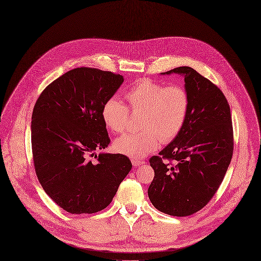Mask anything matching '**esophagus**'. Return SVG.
Instances as JSON below:
<instances>
[{
    "instance_id": "1",
    "label": "esophagus",
    "mask_w": 261,
    "mask_h": 261,
    "mask_svg": "<svg viewBox=\"0 0 261 261\" xmlns=\"http://www.w3.org/2000/svg\"><path fill=\"white\" fill-rule=\"evenodd\" d=\"M131 162H132V165H133L134 167H137V166H139V165H141V164L144 163L143 161H140V160H137V159H132Z\"/></svg>"
}]
</instances>
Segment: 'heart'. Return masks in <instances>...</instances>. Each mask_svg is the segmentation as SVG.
Wrapping results in <instances>:
<instances>
[{"label": "heart", "instance_id": "b5f03b06", "mask_svg": "<svg viewBox=\"0 0 261 261\" xmlns=\"http://www.w3.org/2000/svg\"><path fill=\"white\" fill-rule=\"evenodd\" d=\"M128 107L117 97L109 98L102 106L106 125L116 133L126 130L130 112L140 114L137 133H128L115 141L120 153L140 159L155 150L162 141L168 143L181 131L190 108L187 90L179 85L164 86L149 79L137 81L126 93Z\"/></svg>", "mask_w": 261, "mask_h": 261}]
</instances>
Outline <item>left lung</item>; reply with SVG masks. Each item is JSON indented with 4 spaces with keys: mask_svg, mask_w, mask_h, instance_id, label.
Returning a JSON list of instances; mask_svg holds the SVG:
<instances>
[{
    "mask_svg": "<svg viewBox=\"0 0 261 261\" xmlns=\"http://www.w3.org/2000/svg\"><path fill=\"white\" fill-rule=\"evenodd\" d=\"M163 74L185 76L190 108L185 125L149 164L154 177L147 194L159 211L189 216L204 208L220 187L233 152L229 105L222 91L190 66Z\"/></svg>",
    "mask_w": 261,
    "mask_h": 261,
    "instance_id": "obj_1",
    "label": "left lung"
}]
</instances>
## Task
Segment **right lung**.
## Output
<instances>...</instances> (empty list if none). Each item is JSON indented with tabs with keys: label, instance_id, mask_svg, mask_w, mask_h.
Segmentation results:
<instances>
[{
	"label": "right lung",
	"instance_id": "obj_1",
	"mask_svg": "<svg viewBox=\"0 0 261 261\" xmlns=\"http://www.w3.org/2000/svg\"><path fill=\"white\" fill-rule=\"evenodd\" d=\"M123 75L92 67L68 70L39 96L32 116V149L45 193L71 214L107 208L132 168L121 153L95 154L111 139L103 103L120 88Z\"/></svg>",
	"mask_w": 261,
	"mask_h": 261
}]
</instances>
